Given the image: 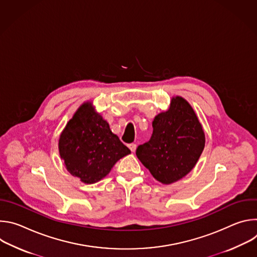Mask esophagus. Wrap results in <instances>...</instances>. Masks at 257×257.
I'll list each match as a JSON object with an SVG mask.
<instances>
[{"label":"esophagus","instance_id":"obj_1","mask_svg":"<svg viewBox=\"0 0 257 257\" xmlns=\"http://www.w3.org/2000/svg\"><path fill=\"white\" fill-rule=\"evenodd\" d=\"M128 148L130 149V151L131 152H135V150H136V144L135 143H130V144H128Z\"/></svg>","mask_w":257,"mask_h":257}]
</instances>
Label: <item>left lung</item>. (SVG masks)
I'll list each match as a JSON object with an SVG mask.
<instances>
[{
  "label": "left lung",
  "instance_id": "1",
  "mask_svg": "<svg viewBox=\"0 0 257 257\" xmlns=\"http://www.w3.org/2000/svg\"><path fill=\"white\" fill-rule=\"evenodd\" d=\"M151 139L136 150L138 160L163 184L185 177L196 165L205 143L204 132L191 105L181 96L153 121Z\"/></svg>",
  "mask_w": 257,
  "mask_h": 257
}]
</instances>
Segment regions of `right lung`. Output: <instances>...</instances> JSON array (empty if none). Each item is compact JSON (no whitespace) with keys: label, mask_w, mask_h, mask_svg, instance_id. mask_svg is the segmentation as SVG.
<instances>
[{"label":"right lung","mask_w":257,"mask_h":257,"mask_svg":"<svg viewBox=\"0 0 257 257\" xmlns=\"http://www.w3.org/2000/svg\"><path fill=\"white\" fill-rule=\"evenodd\" d=\"M59 152L69 173L87 184L104 178L120 159L131 153L94 112L91 102L83 103L66 125Z\"/></svg>","instance_id":"obj_1"}]
</instances>
